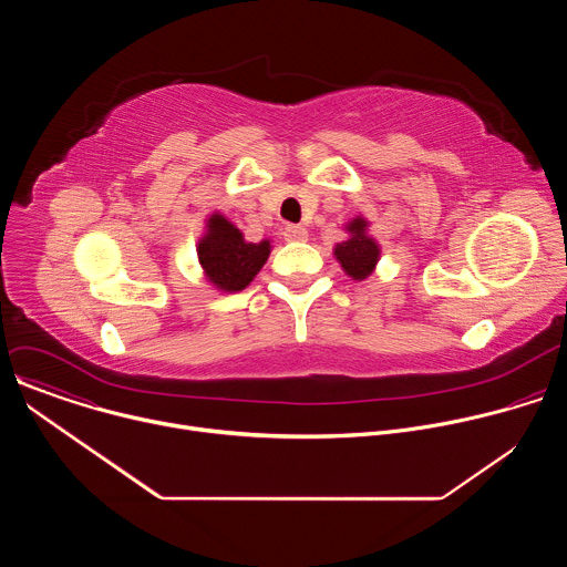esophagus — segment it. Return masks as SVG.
Masks as SVG:
<instances>
[{
  "label": "esophagus",
  "instance_id": "1",
  "mask_svg": "<svg viewBox=\"0 0 567 567\" xmlns=\"http://www.w3.org/2000/svg\"><path fill=\"white\" fill-rule=\"evenodd\" d=\"M282 235H285L287 241H302L307 237V230L302 226H298V224H287Z\"/></svg>",
  "mask_w": 567,
  "mask_h": 567
}]
</instances>
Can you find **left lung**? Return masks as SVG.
Masks as SVG:
<instances>
[{"label": "left lung", "instance_id": "8db88e82", "mask_svg": "<svg viewBox=\"0 0 567 567\" xmlns=\"http://www.w3.org/2000/svg\"><path fill=\"white\" fill-rule=\"evenodd\" d=\"M365 226H368V221L363 217L352 219L348 226L350 237L346 241H341V245H337V249H334L337 260L341 262L346 274L354 280L368 278L379 260V247L372 237H368Z\"/></svg>", "mask_w": 567, "mask_h": 567}]
</instances>
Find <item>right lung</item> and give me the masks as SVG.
<instances>
[{"label": "right lung", "mask_w": 567, "mask_h": 567, "mask_svg": "<svg viewBox=\"0 0 567 567\" xmlns=\"http://www.w3.org/2000/svg\"><path fill=\"white\" fill-rule=\"evenodd\" d=\"M271 254L269 239L251 245L224 215L208 219V233L199 239L197 256L206 278L221 291H241L262 269Z\"/></svg>", "instance_id": "right-lung-1"}]
</instances>
